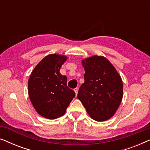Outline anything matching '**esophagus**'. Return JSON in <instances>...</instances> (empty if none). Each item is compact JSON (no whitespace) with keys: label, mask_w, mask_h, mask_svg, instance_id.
I'll return each mask as SVG.
<instances>
[{"label":"esophagus","mask_w":150,"mask_h":150,"mask_svg":"<svg viewBox=\"0 0 150 150\" xmlns=\"http://www.w3.org/2000/svg\"><path fill=\"white\" fill-rule=\"evenodd\" d=\"M74 92H75L76 96H77L78 91H79V89H78V88H75V89H74Z\"/></svg>","instance_id":"esophagus-1"}]
</instances>
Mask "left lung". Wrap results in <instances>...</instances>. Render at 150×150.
Listing matches in <instances>:
<instances>
[{"label": "left lung", "instance_id": "1", "mask_svg": "<svg viewBox=\"0 0 150 150\" xmlns=\"http://www.w3.org/2000/svg\"><path fill=\"white\" fill-rule=\"evenodd\" d=\"M85 82L78 98L88 115L97 122H104L115 113L123 98V83L117 71L107 59L93 55L82 60Z\"/></svg>", "mask_w": 150, "mask_h": 150}]
</instances>
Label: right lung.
Returning <instances> with one entry per match:
<instances>
[{
  "mask_svg": "<svg viewBox=\"0 0 150 150\" xmlns=\"http://www.w3.org/2000/svg\"><path fill=\"white\" fill-rule=\"evenodd\" d=\"M65 55H47L36 65L28 81L30 100L38 114L49 120L63 116L75 97L67 86V77L59 70L67 61Z\"/></svg>",
  "mask_w": 150,
  "mask_h": 150,
  "instance_id": "add662e5",
  "label": "right lung"
}]
</instances>
